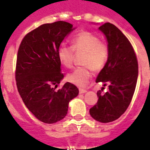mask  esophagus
<instances>
[{
	"label": "esophagus",
	"mask_w": 150,
	"mask_h": 150,
	"mask_svg": "<svg viewBox=\"0 0 150 150\" xmlns=\"http://www.w3.org/2000/svg\"><path fill=\"white\" fill-rule=\"evenodd\" d=\"M87 92L86 89H83V88H79V93L80 94H82V93H86Z\"/></svg>",
	"instance_id": "34e87169"
}]
</instances>
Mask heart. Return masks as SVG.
I'll return each instance as SVG.
<instances>
[{
	"mask_svg": "<svg viewBox=\"0 0 150 150\" xmlns=\"http://www.w3.org/2000/svg\"><path fill=\"white\" fill-rule=\"evenodd\" d=\"M72 47L65 45L58 48V60L63 66L71 68L76 53L84 52L81 64L67 75V80L79 87H85L92 76L91 69L98 72L104 69L109 57V47L100 38L88 31H81L71 40Z\"/></svg>",
	"mask_w": 150,
	"mask_h": 150,
	"instance_id": "1",
	"label": "heart"
}]
</instances>
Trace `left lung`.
<instances>
[{
  "instance_id": "left-lung-1",
  "label": "left lung",
  "mask_w": 150,
  "mask_h": 150,
  "mask_svg": "<svg viewBox=\"0 0 150 150\" xmlns=\"http://www.w3.org/2000/svg\"><path fill=\"white\" fill-rule=\"evenodd\" d=\"M109 47V57L96 82L109 86L108 92H97L98 102L89 109L96 121L110 122L119 119L132 101L138 78V61L133 47L117 27L105 23L99 27Z\"/></svg>"
}]
</instances>
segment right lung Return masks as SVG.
I'll return each instance as SVG.
<instances>
[{"label":"right lung","mask_w":150,"mask_h":150,"mask_svg":"<svg viewBox=\"0 0 150 150\" xmlns=\"http://www.w3.org/2000/svg\"><path fill=\"white\" fill-rule=\"evenodd\" d=\"M72 30V24L62 21L42 24L28 33L18 48L15 69L18 92L29 111L45 123L64 119L69 102L79 94L78 88L70 82L55 90L64 78L58 48Z\"/></svg>","instance_id":"obj_1"}]
</instances>
